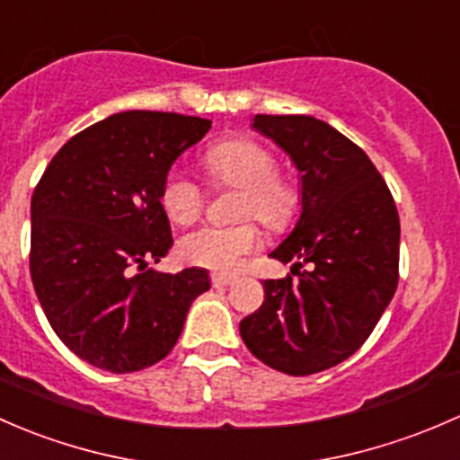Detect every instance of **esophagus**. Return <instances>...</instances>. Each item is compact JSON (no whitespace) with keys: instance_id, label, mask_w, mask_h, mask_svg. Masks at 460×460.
<instances>
[{"instance_id":"34e87169","label":"esophagus","mask_w":460,"mask_h":460,"mask_svg":"<svg viewBox=\"0 0 460 460\" xmlns=\"http://www.w3.org/2000/svg\"><path fill=\"white\" fill-rule=\"evenodd\" d=\"M212 286L215 288H226V286H232V283L236 281V277H232V274H212Z\"/></svg>"}]
</instances>
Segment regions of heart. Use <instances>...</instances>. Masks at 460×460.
I'll use <instances>...</instances> for the list:
<instances>
[{
  "mask_svg": "<svg viewBox=\"0 0 460 460\" xmlns=\"http://www.w3.org/2000/svg\"><path fill=\"white\" fill-rule=\"evenodd\" d=\"M203 165L215 186L239 188L236 215L254 217L268 228H286L296 212L295 188L277 174V159L252 139H228L203 155ZM161 208L177 226H190L206 206V190L190 172L174 168L165 174ZM261 236L252 221L234 226H203L179 241V254L199 268L230 272L259 248Z\"/></svg>",
  "mask_w": 460,
  "mask_h": 460,
  "instance_id": "obj_1",
  "label": "heart"
}]
</instances>
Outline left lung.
Masks as SVG:
<instances>
[{
  "mask_svg": "<svg viewBox=\"0 0 460 460\" xmlns=\"http://www.w3.org/2000/svg\"><path fill=\"white\" fill-rule=\"evenodd\" d=\"M254 130L301 172V217L270 257L292 277L263 281L265 301L239 323L250 352L292 376L352 357L399 283L401 224L390 188L357 144L307 115H257ZM310 270H301L303 264Z\"/></svg>",
  "mask_w": 460,
  "mask_h": 460,
  "instance_id": "1",
  "label": "left lung"
}]
</instances>
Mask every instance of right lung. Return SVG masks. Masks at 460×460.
<instances>
[{
    "label": "right lung",
    "instance_id": "right-lung-1",
    "mask_svg": "<svg viewBox=\"0 0 460 460\" xmlns=\"http://www.w3.org/2000/svg\"><path fill=\"white\" fill-rule=\"evenodd\" d=\"M210 119L128 111L61 146L31 201V277L55 334L99 370L139 372L177 343L203 268H148L172 248L159 195Z\"/></svg>",
    "mask_w": 460,
    "mask_h": 460
}]
</instances>
